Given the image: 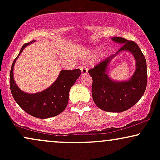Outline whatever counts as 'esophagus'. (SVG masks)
I'll return each mask as SVG.
<instances>
[{"instance_id":"1","label":"esophagus","mask_w":160,"mask_h":160,"mask_svg":"<svg viewBox=\"0 0 160 160\" xmlns=\"http://www.w3.org/2000/svg\"><path fill=\"white\" fill-rule=\"evenodd\" d=\"M80 71H81V74L82 75L87 74L88 68H87V67H86L85 65H80Z\"/></svg>"}]
</instances>
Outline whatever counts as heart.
I'll return each instance as SVG.
<instances>
[{
	"mask_svg": "<svg viewBox=\"0 0 160 160\" xmlns=\"http://www.w3.org/2000/svg\"><path fill=\"white\" fill-rule=\"evenodd\" d=\"M99 52V49L98 48H95V49H92L90 51V54L92 56H95V55H97Z\"/></svg>",
	"mask_w": 160,
	"mask_h": 160,
	"instance_id": "heart-1",
	"label": "heart"
}]
</instances>
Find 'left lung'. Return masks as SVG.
<instances>
[{"label": "left lung", "mask_w": 160, "mask_h": 160, "mask_svg": "<svg viewBox=\"0 0 160 160\" xmlns=\"http://www.w3.org/2000/svg\"><path fill=\"white\" fill-rule=\"evenodd\" d=\"M113 42L122 47L88 72L92 78V95L97 107L102 111L120 113L135 105L144 95L148 82L145 57L136 43L123 38L114 37ZM127 51L136 60V71L126 81H114L108 74L112 60L120 52Z\"/></svg>", "instance_id": "1"}]
</instances>
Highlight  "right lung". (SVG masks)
<instances>
[{"label":"right lung","instance_id":"right-lung-1","mask_svg":"<svg viewBox=\"0 0 160 160\" xmlns=\"http://www.w3.org/2000/svg\"><path fill=\"white\" fill-rule=\"evenodd\" d=\"M34 41L24 44L12 62L10 74V90L14 100L24 111L37 118L47 119L58 115L65 109L68 103L70 89L80 77L81 71L80 69L62 70L52 85L43 91L34 94L22 91L14 80L13 68L24 49Z\"/></svg>","mask_w":160,"mask_h":160}]
</instances>
